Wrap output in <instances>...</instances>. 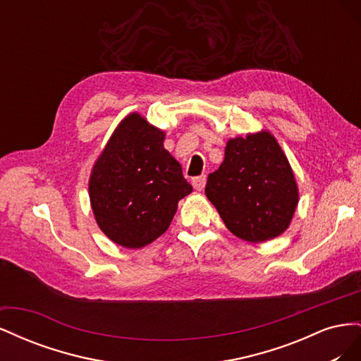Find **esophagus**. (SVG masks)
<instances>
[{"mask_svg":"<svg viewBox=\"0 0 361 361\" xmlns=\"http://www.w3.org/2000/svg\"><path fill=\"white\" fill-rule=\"evenodd\" d=\"M192 185H194L195 190L202 191V190L204 188V185H206V174H202V176L194 178V179H192Z\"/></svg>","mask_w":361,"mask_h":361,"instance_id":"esophagus-1","label":"esophagus"}]
</instances>
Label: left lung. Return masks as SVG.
Segmentation results:
<instances>
[{"label": "left lung", "instance_id": "left-lung-1", "mask_svg": "<svg viewBox=\"0 0 361 361\" xmlns=\"http://www.w3.org/2000/svg\"><path fill=\"white\" fill-rule=\"evenodd\" d=\"M204 194L228 231L250 243L285 232L298 204L288 158L267 130L228 140L224 161L207 176Z\"/></svg>", "mask_w": 361, "mask_h": 361}]
</instances>
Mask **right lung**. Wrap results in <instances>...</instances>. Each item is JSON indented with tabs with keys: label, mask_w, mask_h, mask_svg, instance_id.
I'll return each instance as SVG.
<instances>
[{
	"label": "right lung",
	"mask_w": 361,
	"mask_h": 361,
	"mask_svg": "<svg viewBox=\"0 0 361 361\" xmlns=\"http://www.w3.org/2000/svg\"><path fill=\"white\" fill-rule=\"evenodd\" d=\"M164 133L138 114L117 126L89 182L93 214L116 244L140 248L167 231L178 202L192 191Z\"/></svg>",
	"instance_id": "add662e5"
}]
</instances>
